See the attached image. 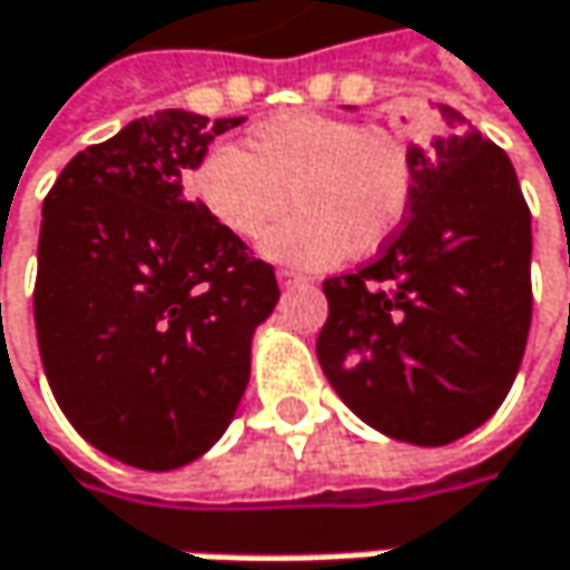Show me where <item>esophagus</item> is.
<instances>
[{
  "label": "esophagus",
  "mask_w": 570,
  "mask_h": 570,
  "mask_svg": "<svg viewBox=\"0 0 570 570\" xmlns=\"http://www.w3.org/2000/svg\"><path fill=\"white\" fill-rule=\"evenodd\" d=\"M277 284L296 286V284H303V277H299V274H293V271H277Z\"/></svg>",
  "instance_id": "34e87169"
}]
</instances>
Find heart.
<instances>
[{
  "instance_id": "obj_1",
  "label": "heart",
  "mask_w": 570,
  "mask_h": 570,
  "mask_svg": "<svg viewBox=\"0 0 570 570\" xmlns=\"http://www.w3.org/2000/svg\"><path fill=\"white\" fill-rule=\"evenodd\" d=\"M188 191L237 240L257 237L296 205L261 237V254L326 271L348 254L382 250L401 232L414 166L407 146L385 130L320 114H277L250 130L244 149L212 146L191 166Z\"/></svg>"
}]
</instances>
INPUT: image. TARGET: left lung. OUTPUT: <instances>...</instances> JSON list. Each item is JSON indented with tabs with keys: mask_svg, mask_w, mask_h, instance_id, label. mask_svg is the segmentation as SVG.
I'll list each match as a JSON object with an SVG mask.
<instances>
[{
	"mask_svg": "<svg viewBox=\"0 0 570 570\" xmlns=\"http://www.w3.org/2000/svg\"><path fill=\"white\" fill-rule=\"evenodd\" d=\"M411 146L407 225L358 274L323 284L320 365L385 438L443 446L487 424L515 382L532 323V215L509 156L440 104Z\"/></svg>",
	"mask_w": 570,
	"mask_h": 570,
	"instance_id": "1",
	"label": "left lung"
}]
</instances>
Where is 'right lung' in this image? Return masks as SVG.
Returning a JSON list of instances; mask_svg holds the SVG:
<instances>
[{
  "label": "right lung",
  "mask_w": 570,
  "mask_h": 570,
  "mask_svg": "<svg viewBox=\"0 0 570 570\" xmlns=\"http://www.w3.org/2000/svg\"><path fill=\"white\" fill-rule=\"evenodd\" d=\"M244 124L156 110L78 153L41 205L35 330L65 417L100 453L176 470L228 431L274 267L188 195L208 142Z\"/></svg>",
  "instance_id": "obj_1"
}]
</instances>
